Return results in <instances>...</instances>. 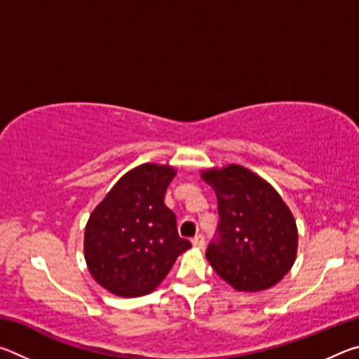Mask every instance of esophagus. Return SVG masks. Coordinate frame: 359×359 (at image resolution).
Here are the masks:
<instances>
[{"label": "esophagus", "instance_id": "34e87169", "mask_svg": "<svg viewBox=\"0 0 359 359\" xmlns=\"http://www.w3.org/2000/svg\"><path fill=\"white\" fill-rule=\"evenodd\" d=\"M191 244L194 248H204V238L201 234L194 236V238L191 239Z\"/></svg>", "mask_w": 359, "mask_h": 359}]
</instances>
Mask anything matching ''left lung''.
I'll return each mask as SVG.
<instances>
[{
    "label": "left lung",
    "mask_w": 359,
    "mask_h": 359,
    "mask_svg": "<svg viewBox=\"0 0 359 359\" xmlns=\"http://www.w3.org/2000/svg\"><path fill=\"white\" fill-rule=\"evenodd\" d=\"M217 194L220 239L205 258L224 282L257 293L274 287L293 267L297 226L280 194L258 174L239 165L203 169Z\"/></svg>",
    "instance_id": "obj_1"
}]
</instances>
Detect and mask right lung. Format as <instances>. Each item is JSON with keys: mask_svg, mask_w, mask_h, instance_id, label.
Listing matches in <instances>:
<instances>
[{"mask_svg": "<svg viewBox=\"0 0 359 359\" xmlns=\"http://www.w3.org/2000/svg\"><path fill=\"white\" fill-rule=\"evenodd\" d=\"M175 174L169 165L144 163L121 175L92 212L83 255L102 288L121 297L149 294L191 247L179 236L175 214L165 204Z\"/></svg>", "mask_w": 359, "mask_h": 359, "instance_id": "obj_1", "label": "right lung"}]
</instances>
